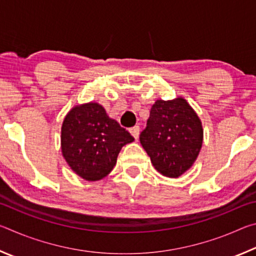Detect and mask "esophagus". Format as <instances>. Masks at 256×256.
<instances>
[{"instance_id": "1", "label": "esophagus", "mask_w": 256, "mask_h": 256, "mask_svg": "<svg viewBox=\"0 0 256 256\" xmlns=\"http://www.w3.org/2000/svg\"><path fill=\"white\" fill-rule=\"evenodd\" d=\"M130 133L132 134V136L134 138H138V133H140V128L138 126H133V128H130Z\"/></svg>"}]
</instances>
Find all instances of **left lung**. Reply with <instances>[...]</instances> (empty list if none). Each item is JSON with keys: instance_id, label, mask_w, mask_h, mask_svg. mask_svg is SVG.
Returning <instances> with one entry per match:
<instances>
[{"instance_id": "8db88e82", "label": "left lung", "mask_w": 256, "mask_h": 256, "mask_svg": "<svg viewBox=\"0 0 256 256\" xmlns=\"http://www.w3.org/2000/svg\"><path fill=\"white\" fill-rule=\"evenodd\" d=\"M140 142L160 174L177 178L196 162L203 144V128L183 97L158 99L150 110Z\"/></svg>"}]
</instances>
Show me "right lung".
I'll return each mask as SVG.
<instances>
[{
  "label": "right lung",
  "mask_w": 256,
  "mask_h": 256,
  "mask_svg": "<svg viewBox=\"0 0 256 256\" xmlns=\"http://www.w3.org/2000/svg\"><path fill=\"white\" fill-rule=\"evenodd\" d=\"M134 138L107 115L100 104L76 105L60 128V150L71 170L89 182L106 177L116 164L123 146Z\"/></svg>",
  "instance_id": "1"
}]
</instances>
